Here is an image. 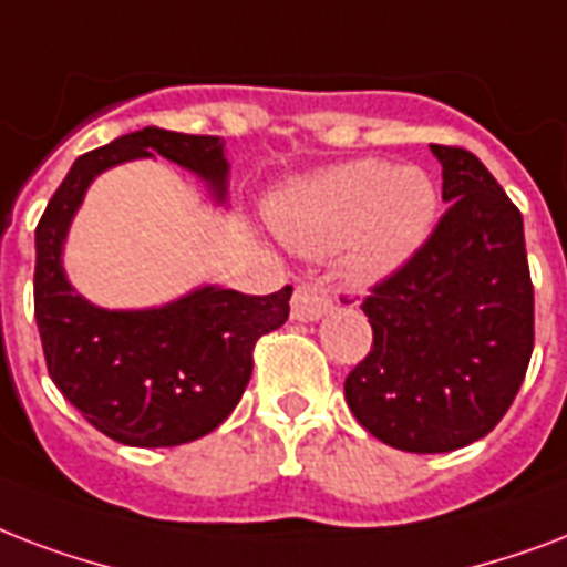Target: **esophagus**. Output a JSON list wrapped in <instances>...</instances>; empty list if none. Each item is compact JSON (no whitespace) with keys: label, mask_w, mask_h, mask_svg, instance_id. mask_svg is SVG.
Here are the masks:
<instances>
[{"label":"esophagus","mask_w":567,"mask_h":567,"mask_svg":"<svg viewBox=\"0 0 567 567\" xmlns=\"http://www.w3.org/2000/svg\"><path fill=\"white\" fill-rule=\"evenodd\" d=\"M331 310V296L316 284H301L292 296V319L296 322H316Z\"/></svg>","instance_id":"34e87169"}]
</instances>
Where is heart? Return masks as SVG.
<instances>
[{
	"label": "heart",
	"instance_id": "heart-1",
	"mask_svg": "<svg viewBox=\"0 0 567 567\" xmlns=\"http://www.w3.org/2000/svg\"><path fill=\"white\" fill-rule=\"evenodd\" d=\"M437 209L441 195L423 168L354 159L292 179L271 200L269 221L292 251H340L354 284H375L414 260Z\"/></svg>",
	"mask_w": 567,
	"mask_h": 567
}]
</instances>
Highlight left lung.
<instances>
[{"instance_id":"left-lung-1","label":"left lung","mask_w":567,"mask_h":567,"mask_svg":"<svg viewBox=\"0 0 567 567\" xmlns=\"http://www.w3.org/2000/svg\"><path fill=\"white\" fill-rule=\"evenodd\" d=\"M450 209L372 289V352L346 379L358 423L405 452H452L503 420L533 354L524 218L471 151L432 144Z\"/></svg>"}]
</instances>
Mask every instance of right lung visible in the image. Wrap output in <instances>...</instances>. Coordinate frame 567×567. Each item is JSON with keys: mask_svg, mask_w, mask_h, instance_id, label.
Instances as JSON below:
<instances>
[{"mask_svg": "<svg viewBox=\"0 0 567 567\" xmlns=\"http://www.w3.org/2000/svg\"><path fill=\"white\" fill-rule=\"evenodd\" d=\"M174 162L230 206V162L215 135L144 126L73 162L34 230V319L55 388L126 446H179L227 420L251 379L254 343L287 322L292 287L245 296L200 284L153 307H100L70 284V224L100 174L135 159Z\"/></svg>", "mask_w": 567, "mask_h": 567, "instance_id": "right-lung-1", "label": "right lung"}]
</instances>
